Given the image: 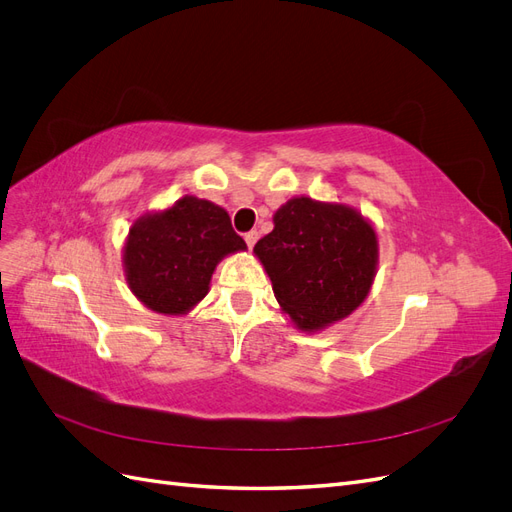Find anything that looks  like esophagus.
I'll list each match as a JSON object with an SVG mask.
<instances>
[{
	"mask_svg": "<svg viewBox=\"0 0 512 512\" xmlns=\"http://www.w3.org/2000/svg\"><path fill=\"white\" fill-rule=\"evenodd\" d=\"M243 239H245L247 247H254V245H256V241H258V230H250V232H245Z\"/></svg>",
	"mask_w": 512,
	"mask_h": 512,
	"instance_id": "obj_1",
	"label": "esophagus"
}]
</instances>
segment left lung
Masks as SVG:
<instances>
[{
  "instance_id": "obj_1",
  "label": "left lung",
  "mask_w": 512,
  "mask_h": 512,
  "mask_svg": "<svg viewBox=\"0 0 512 512\" xmlns=\"http://www.w3.org/2000/svg\"><path fill=\"white\" fill-rule=\"evenodd\" d=\"M275 228L254 245L275 299L301 331L350 316L369 294L378 267L376 230L346 205L290 198Z\"/></svg>"
}]
</instances>
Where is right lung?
I'll return each instance as SVG.
<instances>
[{
    "instance_id": "obj_1",
    "label": "right lung",
    "mask_w": 512,
    "mask_h": 512,
    "mask_svg": "<svg viewBox=\"0 0 512 512\" xmlns=\"http://www.w3.org/2000/svg\"><path fill=\"white\" fill-rule=\"evenodd\" d=\"M245 247L222 207L183 196L132 224L123 267L138 301L158 314L179 316L205 299L218 262Z\"/></svg>"
}]
</instances>
